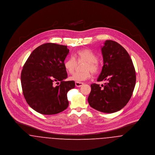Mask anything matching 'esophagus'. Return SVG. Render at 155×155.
Segmentation results:
<instances>
[{
    "label": "esophagus",
    "instance_id": "34e87169",
    "mask_svg": "<svg viewBox=\"0 0 155 155\" xmlns=\"http://www.w3.org/2000/svg\"><path fill=\"white\" fill-rule=\"evenodd\" d=\"M83 84H84V83H81V82H77V81L75 82V86L77 87H80L83 86Z\"/></svg>",
    "mask_w": 155,
    "mask_h": 155
}]
</instances>
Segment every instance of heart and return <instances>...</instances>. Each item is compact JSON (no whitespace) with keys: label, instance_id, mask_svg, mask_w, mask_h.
<instances>
[{"label":"heart","instance_id":"b5f03b06","mask_svg":"<svg viewBox=\"0 0 155 155\" xmlns=\"http://www.w3.org/2000/svg\"><path fill=\"white\" fill-rule=\"evenodd\" d=\"M78 60H84L87 63L84 67L86 71L83 72H76L71 77L70 80L75 81H83L89 79L91 76V70L93 74H97L100 69V66L97 62V56L91 51L83 49L78 51L75 53ZM76 65V60L74 57H69L64 62V67L69 74L73 73ZM91 70L90 71L89 70Z\"/></svg>","mask_w":155,"mask_h":155}]
</instances>
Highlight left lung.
<instances>
[{
    "instance_id": "8db88e82",
    "label": "left lung",
    "mask_w": 155,
    "mask_h": 155,
    "mask_svg": "<svg viewBox=\"0 0 155 155\" xmlns=\"http://www.w3.org/2000/svg\"><path fill=\"white\" fill-rule=\"evenodd\" d=\"M102 53L103 66L97 81L106 83L91 84L88 102L98 111L112 114L129 102L136 85V71L130 56L117 42L105 41Z\"/></svg>"
}]
</instances>
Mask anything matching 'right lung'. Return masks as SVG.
Returning <instances> with one entry per match:
<instances>
[{"label": "right lung", "mask_w": 155, "mask_h": 155, "mask_svg": "<svg viewBox=\"0 0 155 155\" xmlns=\"http://www.w3.org/2000/svg\"><path fill=\"white\" fill-rule=\"evenodd\" d=\"M69 52L67 46L45 43L35 49L25 62L21 75L22 93L36 112L54 115L68 107L67 93L75 86L74 81H64L68 75L64 62ZM58 81L60 84L55 86Z\"/></svg>", "instance_id": "right-lung-1"}]
</instances>
